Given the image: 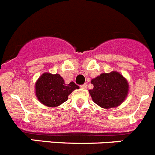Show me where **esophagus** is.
Segmentation results:
<instances>
[{
	"label": "esophagus",
	"instance_id": "1",
	"mask_svg": "<svg viewBox=\"0 0 155 155\" xmlns=\"http://www.w3.org/2000/svg\"><path fill=\"white\" fill-rule=\"evenodd\" d=\"M87 84H86V83H84V84H81V88H86V87H87Z\"/></svg>",
	"mask_w": 155,
	"mask_h": 155
}]
</instances>
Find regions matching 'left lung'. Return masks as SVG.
Wrapping results in <instances>:
<instances>
[{
	"mask_svg": "<svg viewBox=\"0 0 155 155\" xmlns=\"http://www.w3.org/2000/svg\"><path fill=\"white\" fill-rule=\"evenodd\" d=\"M94 85L89 90L92 100L104 109L114 108L124 102L128 93V83L123 75L113 71L102 74L91 80Z\"/></svg>",
	"mask_w": 155,
	"mask_h": 155,
	"instance_id": "obj_1",
	"label": "left lung"
}]
</instances>
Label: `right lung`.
<instances>
[{"mask_svg": "<svg viewBox=\"0 0 155 155\" xmlns=\"http://www.w3.org/2000/svg\"><path fill=\"white\" fill-rule=\"evenodd\" d=\"M79 87L71 81L66 84L60 74L45 73L35 84V94L39 102L49 107H56L66 102L68 95Z\"/></svg>", "mask_w": 155, "mask_h": 155, "instance_id": "right-lung-1", "label": "right lung"}]
</instances>
